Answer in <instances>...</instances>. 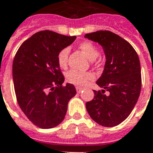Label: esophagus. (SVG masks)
Wrapping results in <instances>:
<instances>
[{"instance_id":"1","label":"esophagus","mask_w":153,"mask_h":153,"mask_svg":"<svg viewBox=\"0 0 153 153\" xmlns=\"http://www.w3.org/2000/svg\"><path fill=\"white\" fill-rule=\"evenodd\" d=\"M82 90H83V88L76 87V91H77V93H78V94L81 93V92H82Z\"/></svg>"}]
</instances>
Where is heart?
<instances>
[{"mask_svg":"<svg viewBox=\"0 0 153 153\" xmlns=\"http://www.w3.org/2000/svg\"><path fill=\"white\" fill-rule=\"evenodd\" d=\"M86 57L89 60H94L99 56V51L97 47L91 42H83L79 45ZM69 49L64 48L59 51L57 55V62L59 66L62 69H65L68 65ZM67 80L71 84L78 86H84L88 81L94 79V74L91 72H79L76 70H70L66 74Z\"/></svg>","mask_w":153,"mask_h":153,"instance_id":"heart-1","label":"heart"}]
</instances>
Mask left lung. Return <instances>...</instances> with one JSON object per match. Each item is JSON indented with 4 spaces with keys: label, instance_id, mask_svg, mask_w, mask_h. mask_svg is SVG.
I'll use <instances>...</instances> for the list:
<instances>
[{
    "label": "left lung",
    "instance_id": "left-lung-1",
    "mask_svg": "<svg viewBox=\"0 0 153 153\" xmlns=\"http://www.w3.org/2000/svg\"><path fill=\"white\" fill-rule=\"evenodd\" d=\"M85 38L101 45L106 56L102 75L96 82L102 91L86 102V109L94 122L114 127L128 117L139 98L142 87L138 55L130 44L109 30L86 34ZM109 94H104L105 90Z\"/></svg>",
    "mask_w": 153,
    "mask_h": 153
}]
</instances>
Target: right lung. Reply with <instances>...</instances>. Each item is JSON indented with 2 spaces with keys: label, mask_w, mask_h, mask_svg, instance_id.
Wrapping results in <instances>:
<instances>
[{
  "label": "right lung",
  "mask_w": 153,
  "mask_h": 153,
  "mask_svg": "<svg viewBox=\"0 0 153 153\" xmlns=\"http://www.w3.org/2000/svg\"><path fill=\"white\" fill-rule=\"evenodd\" d=\"M75 39L42 30L24 41L15 55L12 75L17 102L29 120L40 128L59 124L68 102L76 94L73 84L63 85L65 77L57 62L59 52Z\"/></svg>",
  "instance_id": "1"
}]
</instances>
